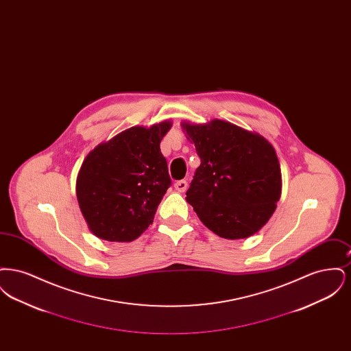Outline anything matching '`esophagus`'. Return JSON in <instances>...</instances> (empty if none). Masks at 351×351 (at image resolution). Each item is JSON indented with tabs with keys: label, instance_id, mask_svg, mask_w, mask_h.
I'll use <instances>...</instances> for the list:
<instances>
[{
	"label": "esophagus",
	"instance_id": "34e87169",
	"mask_svg": "<svg viewBox=\"0 0 351 351\" xmlns=\"http://www.w3.org/2000/svg\"><path fill=\"white\" fill-rule=\"evenodd\" d=\"M186 186H188V184H186L185 180H179V182L175 183V189H176L178 192H184V191L186 189Z\"/></svg>",
	"mask_w": 351,
	"mask_h": 351
}]
</instances>
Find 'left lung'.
Returning a JSON list of instances; mask_svg holds the SVG:
<instances>
[{
	"label": "left lung",
	"mask_w": 351,
	"mask_h": 351,
	"mask_svg": "<svg viewBox=\"0 0 351 351\" xmlns=\"http://www.w3.org/2000/svg\"><path fill=\"white\" fill-rule=\"evenodd\" d=\"M195 143L200 167L185 200L201 222L226 239L259 232L282 195V172L275 149L265 136L222 119L182 122Z\"/></svg>",
	"instance_id": "1"
}]
</instances>
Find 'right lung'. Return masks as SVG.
Listing matches in <instances>:
<instances>
[{
  "mask_svg": "<svg viewBox=\"0 0 351 351\" xmlns=\"http://www.w3.org/2000/svg\"><path fill=\"white\" fill-rule=\"evenodd\" d=\"M172 122L133 126L84 159L76 197L89 230L109 242H132L154 221L171 179L160 141Z\"/></svg>",
  "mask_w": 351,
  "mask_h": 351,
  "instance_id": "add662e5",
  "label": "right lung"
}]
</instances>
